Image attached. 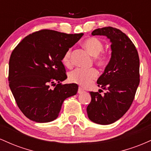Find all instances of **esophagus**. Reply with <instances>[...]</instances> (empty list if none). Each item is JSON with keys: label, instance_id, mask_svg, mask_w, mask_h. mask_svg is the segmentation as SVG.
Returning a JSON list of instances; mask_svg holds the SVG:
<instances>
[{"label": "esophagus", "instance_id": "1", "mask_svg": "<svg viewBox=\"0 0 151 151\" xmlns=\"http://www.w3.org/2000/svg\"><path fill=\"white\" fill-rule=\"evenodd\" d=\"M84 90H83L82 89H81V87H79V89H78V93H82L83 92H84Z\"/></svg>", "mask_w": 151, "mask_h": 151}]
</instances>
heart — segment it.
Here are the masks:
<instances>
[{
    "label": "heart",
    "mask_w": 151,
    "mask_h": 151,
    "mask_svg": "<svg viewBox=\"0 0 151 151\" xmlns=\"http://www.w3.org/2000/svg\"><path fill=\"white\" fill-rule=\"evenodd\" d=\"M83 47L92 57H94V62L101 68H104L109 61L108 54L103 52L104 45L99 39L96 37H90L83 42ZM64 65L70 67L72 65L71 62V50H68L62 58ZM98 77V72L95 69L83 70L76 69L69 74V79L72 82L79 84L83 87L89 86L93 80Z\"/></svg>",
    "instance_id": "b5f03b06"
}]
</instances>
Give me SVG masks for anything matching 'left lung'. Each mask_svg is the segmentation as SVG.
Wrapping results in <instances>:
<instances>
[{
    "label": "left lung",
    "instance_id": "obj_1",
    "mask_svg": "<svg viewBox=\"0 0 151 151\" xmlns=\"http://www.w3.org/2000/svg\"><path fill=\"white\" fill-rule=\"evenodd\" d=\"M91 35L110 40L111 58L97 80L98 86L106 92L101 96L90 91L91 101L86 112L91 121L108 125L121 119L132 104L140 82L139 57L132 41L119 29L102 27Z\"/></svg>",
    "mask_w": 151,
    "mask_h": 151
}]
</instances>
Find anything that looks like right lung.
Here are the masks:
<instances>
[{
  "label": "right lung",
  "mask_w": 151,
  "mask_h": 151,
  "mask_svg": "<svg viewBox=\"0 0 151 151\" xmlns=\"http://www.w3.org/2000/svg\"><path fill=\"white\" fill-rule=\"evenodd\" d=\"M83 35L41 30L25 37L12 52L9 86L19 109L29 119L37 123L54 121L63 101L77 93V84H62L67 78L62 60ZM50 84L56 86L54 90Z\"/></svg>",
  "instance_id": "obj_1"
}]
</instances>
